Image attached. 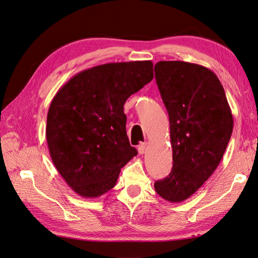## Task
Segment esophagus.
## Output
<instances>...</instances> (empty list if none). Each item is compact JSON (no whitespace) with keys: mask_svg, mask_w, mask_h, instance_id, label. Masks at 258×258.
Wrapping results in <instances>:
<instances>
[{"mask_svg":"<svg viewBox=\"0 0 258 258\" xmlns=\"http://www.w3.org/2000/svg\"><path fill=\"white\" fill-rule=\"evenodd\" d=\"M146 149H147V144L146 143H141L138 146V151H139L140 155H144L146 152Z\"/></svg>","mask_w":258,"mask_h":258,"instance_id":"34e87169","label":"esophagus"}]
</instances>
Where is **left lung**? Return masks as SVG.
Returning a JSON list of instances; mask_svg holds the SVG:
<instances>
[{"instance_id": "8db88e82", "label": "left lung", "mask_w": 258, "mask_h": 258, "mask_svg": "<svg viewBox=\"0 0 258 258\" xmlns=\"http://www.w3.org/2000/svg\"><path fill=\"white\" fill-rule=\"evenodd\" d=\"M155 73L169 115L173 161L155 190L167 202L181 203L216 170L233 133V114L222 83L208 68L159 61Z\"/></svg>"}]
</instances>
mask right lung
<instances>
[{"mask_svg":"<svg viewBox=\"0 0 258 258\" xmlns=\"http://www.w3.org/2000/svg\"><path fill=\"white\" fill-rule=\"evenodd\" d=\"M151 61L114 62L83 70L52 99L45 136L51 159L72 190L97 198L113 188L137 156L124 102L154 79Z\"/></svg>","mask_w":258,"mask_h":258,"instance_id":"add662e5","label":"right lung"}]
</instances>
